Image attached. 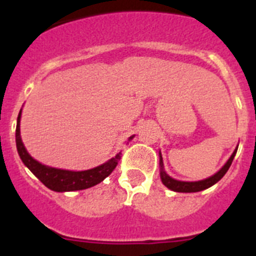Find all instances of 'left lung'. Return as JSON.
Returning a JSON list of instances; mask_svg holds the SVG:
<instances>
[{
	"label": "left lung",
	"instance_id": "left-lung-1",
	"mask_svg": "<svg viewBox=\"0 0 256 256\" xmlns=\"http://www.w3.org/2000/svg\"><path fill=\"white\" fill-rule=\"evenodd\" d=\"M237 152V148L234 151V154L230 155V158L228 159V162L223 165V168L220 169L219 172H216L214 176L212 177L206 178V180H198V182H183V180H173L172 177H169L168 174L165 173L164 170V164H162V154L159 152L160 155V178H162V182L164 183V186L168 187L169 190L176 192H198L202 191V190H206L209 187H212V184H216L218 180H220L222 178L224 177V174L227 173V170L230 169V164L234 162V158Z\"/></svg>",
	"mask_w": 256,
	"mask_h": 256
}]
</instances>
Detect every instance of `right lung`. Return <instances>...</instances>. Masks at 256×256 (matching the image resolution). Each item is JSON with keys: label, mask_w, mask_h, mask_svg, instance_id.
<instances>
[{"label": "right lung", "mask_w": 256, "mask_h": 256, "mask_svg": "<svg viewBox=\"0 0 256 256\" xmlns=\"http://www.w3.org/2000/svg\"><path fill=\"white\" fill-rule=\"evenodd\" d=\"M20 118H22V110L18 115V123H16V148L19 152L20 159L24 162L26 168L34 174L36 177L44 183L47 188L52 190L56 192H68V191H78V190L90 188L92 186H96L97 183L102 182L108 176L112 174V172L116 168L118 162L120 160L122 152L116 154L114 158L108 160L104 164L98 165L94 169H88V170L82 172H73V170H65V169L51 168L47 165L40 164L37 160L33 159L26 151V146L22 144V137H20ZM133 138L130 137L128 141Z\"/></svg>", "instance_id": "right-lung-1"}]
</instances>
